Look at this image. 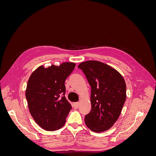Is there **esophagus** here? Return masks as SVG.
<instances>
[{"instance_id":"34e87169","label":"esophagus","mask_w":156,"mask_h":156,"mask_svg":"<svg viewBox=\"0 0 156 156\" xmlns=\"http://www.w3.org/2000/svg\"><path fill=\"white\" fill-rule=\"evenodd\" d=\"M73 107L75 108H77L79 106V102H75V103H73Z\"/></svg>"}]
</instances>
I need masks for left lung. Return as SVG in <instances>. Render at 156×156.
Wrapping results in <instances>:
<instances>
[{"instance_id": "obj_1", "label": "left lung", "mask_w": 156, "mask_h": 156, "mask_svg": "<svg viewBox=\"0 0 156 156\" xmlns=\"http://www.w3.org/2000/svg\"><path fill=\"white\" fill-rule=\"evenodd\" d=\"M91 87V111L84 117L89 129L94 132L108 130L119 119L126 99L123 77L109 66L89 60L80 64Z\"/></svg>"}]
</instances>
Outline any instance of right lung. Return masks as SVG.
Masks as SVG:
<instances>
[{"label": "right lung", "instance_id": "1", "mask_svg": "<svg viewBox=\"0 0 156 156\" xmlns=\"http://www.w3.org/2000/svg\"><path fill=\"white\" fill-rule=\"evenodd\" d=\"M75 64L64 62L59 66H43L33 72L28 81L25 96L29 111L41 128L56 131L66 123L72 105L65 97V81Z\"/></svg>", "mask_w": 156, "mask_h": 156}]
</instances>
